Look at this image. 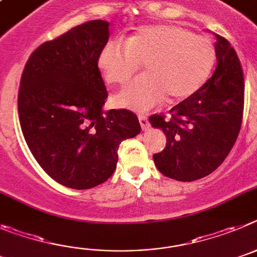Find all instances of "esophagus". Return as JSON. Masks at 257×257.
I'll use <instances>...</instances> for the list:
<instances>
[{"label":"esophagus","mask_w":257,"mask_h":257,"mask_svg":"<svg viewBox=\"0 0 257 257\" xmlns=\"http://www.w3.org/2000/svg\"><path fill=\"white\" fill-rule=\"evenodd\" d=\"M140 124L142 126V131H147L150 128V121L147 116H140Z\"/></svg>","instance_id":"1"}]
</instances>
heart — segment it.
<instances>
[{"mask_svg":"<svg viewBox=\"0 0 257 257\" xmlns=\"http://www.w3.org/2000/svg\"><path fill=\"white\" fill-rule=\"evenodd\" d=\"M210 39L178 25L141 28L121 45L110 41L98 54L97 65L107 83L124 84L140 62L147 74L134 79L115 96V103L143 112L168 100L179 102L192 97L209 79L215 62Z\"/></svg>","mask_w":257,"mask_h":257,"instance_id":"b5f03b06","label":"heart"}]
</instances>
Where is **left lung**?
Wrapping results in <instances>:
<instances>
[{"instance_id": "left-lung-1", "label": "left lung", "mask_w": 257, "mask_h": 257, "mask_svg": "<svg viewBox=\"0 0 257 257\" xmlns=\"http://www.w3.org/2000/svg\"><path fill=\"white\" fill-rule=\"evenodd\" d=\"M216 36V69L202 88L170 110L172 117H150L166 136V147L154 155L159 172L180 182L211 174L228 156L241 129L243 73L234 48Z\"/></svg>"}]
</instances>
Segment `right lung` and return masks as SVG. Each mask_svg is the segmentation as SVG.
I'll use <instances>...</instances> for the list:
<instances>
[{
  "label": "right lung",
  "mask_w": 257,
  "mask_h": 257,
  "mask_svg": "<svg viewBox=\"0 0 257 257\" xmlns=\"http://www.w3.org/2000/svg\"><path fill=\"white\" fill-rule=\"evenodd\" d=\"M108 24L92 20L45 42L20 80L19 120L37 163L57 183L88 189L115 172L119 145L141 133L129 110H103L107 98L97 65Z\"/></svg>",
  "instance_id": "obj_1"
}]
</instances>
